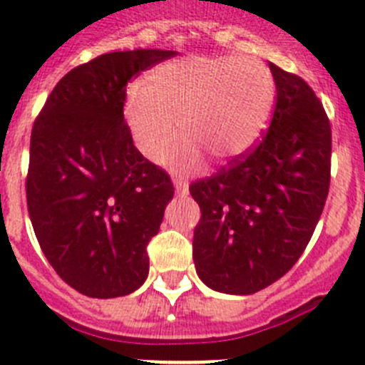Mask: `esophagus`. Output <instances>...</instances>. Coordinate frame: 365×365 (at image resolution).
Wrapping results in <instances>:
<instances>
[{
    "mask_svg": "<svg viewBox=\"0 0 365 365\" xmlns=\"http://www.w3.org/2000/svg\"><path fill=\"white\" fill-rule=\"evenodd\" d=\"M175 189L180 196H187V194H189V187H187V183L183 182V180H175Z\"/></svg>",
    "mask_w": 365,
    "mask_h": 365,
    "instance_id": "obj_1",
    "label": "esophagus"
}]
</instances>
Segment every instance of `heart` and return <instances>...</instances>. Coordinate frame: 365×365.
<instances>
[{
    "instance_id": "1",
    "label": "heart",
    "mask_w": 365,
    "mask_h": 365,
    "mask_svg": "<svg viewBox=\"0 0 365 365\" xmlns=\"http://www.w3.org/2000/svg\"><path fill=\"white\" fill-rule=\"evenodd\" d=\"M275 104V83L267 64L254 57L187 56L145 73L140 90H129L124 118L138 151L158 160L178 129L185 138L173 153L176 171L203 160L227 163L261 140Z\"/></svg>"
}]
</instances>
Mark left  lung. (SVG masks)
<instances>
[{
  "label": "left lung",
  "instance_id": "8db88e82",
  "mask_svg": "<svg viewBox=\"0 0 365 365\" xmlns=\"http://www.w3.org/2000/svg\"><path fill=\"white\" fill-rule=\"evenodd\" d=\"M277 102L257 148L189 187L202 217L196 274L212 290L250 295L290 270L312 240L329 189L331 128L315 91L270 63Z\"/></svg>",
  "mask_w": 365,
  "mask_h": 365
}]
</instances>
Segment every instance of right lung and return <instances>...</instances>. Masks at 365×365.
<instances>
[{"label":"right lung","instance_id":"add662e5","mask_svg":"<svg viewBox=\"0 0 365 365\" xmlns=\"http://www.w3.org/2000/svg\"><path fill=\"white\" fill-rule=\"evenodd\" d=\"M175 53L95 57L64 75L34 122L30 221L57 275L88 297H124L148 279L145 248L175 189L133 144L124 122L125 86Z\"/></svg>","mask_w":365,"mask_h":365}]
</instances>
